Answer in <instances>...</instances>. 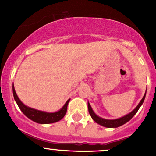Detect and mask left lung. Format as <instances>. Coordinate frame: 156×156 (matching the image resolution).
Returning <instances> with one entry per match:
<instances>
[{
    "mask_svg": "<svg viewBox=\"0 0 156 156\" xmlns=\"http://www.w3.org/2000/svg\"><path fill=\"white\" fill-rule=\"evenodd\" d=\"M145 95H146V91L145 94H144V97L142 98V99L140 100V101L139 102V104L137 105V106L131 112H129L127 115H124V116L120 117L119 119H103L101 117L98 116V115L94 113V112L92 109L91 106H90V103L87 102L88 105V111H89V113H90V116H91L92 119H94V122H96L97 123H98L101 126H103L105 127H108V128H116L119 127V126H122V125L125 124L126 122H127L128 121H129L133 117V115L137 113V112L138 111V109L140 108V107L141 106V105L144 102V98H145Z\"/></svg>",
    "mask_w": 156,
    "mask_h": 156,
    "instance_id": "obj_1",
    "label": "left lung"
}]
</instances>
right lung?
I'll return each instance as SVG.
<instances>
[{
    "label": "right lung",
    "mask_w": 156,
    "mask_h": 156,
    "mask_svg": "<svg viewBox=\"0 0 156 156\" xmlns=\"http://www.w3.org/2000/svg\"><path fill=\"white\" fill-rule=\"evenodd\" d=\"M12 91H13L15 101L17 103L20 110L23 112V114L31 120L34 121L37 123H41V124H49V123H53V122H56L58 121L61 120L66 115V111H67V106H68L69 101L70 100V99L67 100L62 108L58 111L55 112H47L37 110L25 105L19 98L18 95L16 94L14 84L12 85Z\"/></svg>",
    "instance_id": "obj_1"
}]
</instances>
